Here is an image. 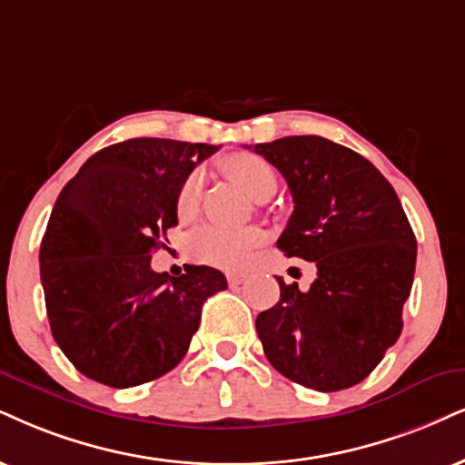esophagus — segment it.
I'll return each mask as SVG.
<instances>
[{
  "label": "esophagus",
  "mask_w": 465,
  "mask_h": 465,
  "mask_svg": "<svg viewBox=\"0 0 465 465\" xmlns=\"http://www.w3.org/2000/svg\"><path fill=\"white\" fill-rule=\"evenodd\" d=\"M245 280H248V276H245V273H228V284H231V286L243 284Z\"/></svg>",
  "instance_id": "34e87169"
}]
</instances>
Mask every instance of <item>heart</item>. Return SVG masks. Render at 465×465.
<instances>
[{
	"label": "heart",
	"mask_w": 465,
	"mask_h": 465,
	"mask_svg": "<svg viewBox=\"0 0 465 465\" xmlns=\"http://www.w3.org/2000/svg\"><path fill=\"white\" fill-rule=\"evenodd\" d=\"M220 168L226 179H231L252 200H267L276 192V172L265 159L254 153H234L222 159ZM200 192H203V176L192 172L176 193V215L179 220L189 222L198 213ZM265 239L259 228H242V231H226V228L206 226L198 231L189 242L192 256L204 265L237 272L248 265L252 252Z\"/></svg>",
	"instance_id": "heart-1"
}]
</instances>
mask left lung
Here are the masks:
<instances>
[{"label": "left lung", "instance_id": "left-lung-1", "mask_svg": "<svg viewBox=\"0 0 465 465\" xmlns=\"http://www.w3.org/2000/svg\"><path fill=\"white\" fill-rule=\"evenodd\" d=\"M254 151L280 170L295 203L278 248L317 265L308 291L278 278L280 302L256 317L262 351L291 381L345 391L401 336L414 231L391 183L351 148L291 135Z\"/></svg>", "mask_w": 465, "mask_h": 465}]
</instances>
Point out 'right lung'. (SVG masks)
<instances>
[{
  "label": "right lung",
  "mask_w": 465,
  "mask_h": 465,
  "mask_svg": "<svg viewBox=\"0 0 465 465\" xmlns=\"http://www.w3.org/2000/svg\"><path fill=\"white\" fill-rule=\"evenodd\" d=\"M213 144L135 137L94 153L60 192L40 243V280L57 347L112 388L174 369L206 297L226 289L213 267L157 273L151 254L179 223L176 193Z\"/></svg>",
  "instance_id": "1"
}]
</instances>
